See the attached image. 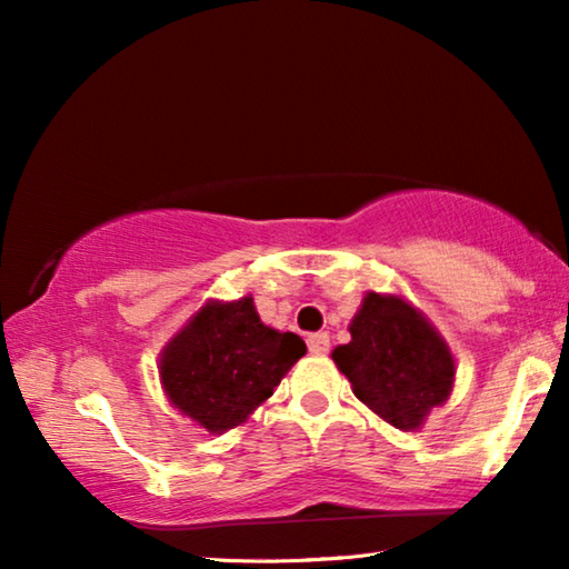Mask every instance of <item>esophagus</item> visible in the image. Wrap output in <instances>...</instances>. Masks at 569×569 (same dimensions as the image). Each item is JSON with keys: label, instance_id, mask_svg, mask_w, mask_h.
<instances>
[{"label": "esophagus", "instance_id": "34e87169", "mask_svg": "<svg viewBox=\"0 0 569 569\" xmlns=\"http://www.w3.org/2000/svg\"><path fill=\"white\" fill-rule=\"evenodd\" d=\"M329 346H331L329 333H311V336H308V351L316 353V356H323L326 351H329Z\"/></svg>", "mask_w": 569, "mask_h": 569}]
</instances>
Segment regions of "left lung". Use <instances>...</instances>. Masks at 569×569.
Segmentation results:
<instances>
[{
  "mask_svg": "<svg viewBox=\"0 0 569 569\" xmlns=\"http://www.w3.org/2000/svg\"><path fill=\"white\" fill-rule=\"evenodd\" d=\"M351 341L331 359L351 381L356 399L401 431L419 429L455 387L447 341L401 296L366 293L349 326Z\"/></svg>",
  "mask_w": 569,
  "mask_h": 569,
  "instance_id": "obj_1",
  "label": "left lung"
}]
</instances>
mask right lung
<instances>
[{
    "instance_id": "obj_1",
    "label": "right lung",
    "mask_w": 569,
    "mask_h": 569,
    "mask_svg": "<svg viewBox=\"0 0 569 569\" xmlns=\"http://www.w3.org/2000/svg\"><path fill=\"white\" fill-rule=\"evenodd\" d=\"M306 353L301 336L276 331L253 298L208 301L160 353V381L170 403L210 435L240 427L273 397Z\"/></svg>"
}]
</instances>
